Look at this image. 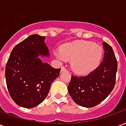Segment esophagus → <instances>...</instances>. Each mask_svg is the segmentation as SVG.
Segmentation results:
<instances>
[{
	"mask_svg": "<svg viewBox=\"0 0 126 126\" xmlns=\"http://www.w3.org/2000/svg\"><path fill=\"white\" fill-rule=\"evenodd\" d=\"M63 71H67V69L66 68L65 66H63V67H61V72L62 73Z\"/></svg>",
	"mask_w": 126,
	"mask_h": 126,
	"instance_id": "1",
	"label": "esophagus"
}]
</instances>
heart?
<instances>
[{"label":"heart","mask_w":126,"mask_h":126,"mask_svg":"<svg viewBox=\"0 0 126 126\" xmlns=\"http://www.w3.org/2000/svg\"><path fill=\"white\" fill-rule=\"evenodd\" d=\"M63 57L71 61V66L78 73H87L98 65L103 56V48L92 42H79L66 44L61 48ZM59 59H63L60 53L56 52Z\"/></svg>","instance_id":"obj_1"}]
</instances>
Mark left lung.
<instances>
[{"mask_svg": "<svg viewBox=\"0 0 126 126\" xmlns=\"http://www.w3.org/2000/svg\"><path fill=\"white\" fill-rule=\"evenodd\" d=\"M103 61L94 70L84 76H71L68 92L78 105L84 107H95L108 96L113 89L117 61L112 47L104 42Z\"/></svg>", "mask_w": 126, "mask_h": 126, "instance_id": "1", "label": "left lung"}]
</instances>
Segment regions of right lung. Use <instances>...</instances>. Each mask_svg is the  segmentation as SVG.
Returning a JSON list of instances; mask_svg holds the SVG:
<instances>
[{"instance_id": "right-lung-1", "label": "right lung", "mask_w": 126, "mask_h": 126, "mask_svg": "<svg viewBox=\"0 0 126 126\" xmlns=\"http://www.w3.org/2000/svg\"><path fill=\"white\" fill-rule=\"evenodd\" d=\"M44 40V36L38 34L28 37L13 48L6 65L8 91L14 102L24 108L43 102L60 74L61 68H53L38 57L49 56Z\"/></svg>"}]
</instances>
